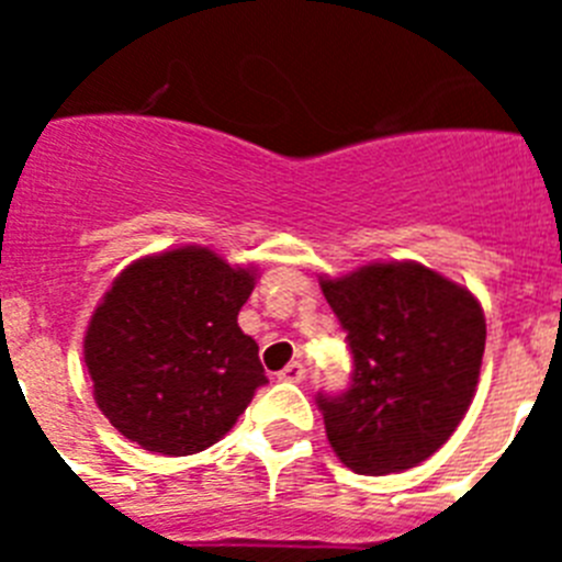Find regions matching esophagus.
Listing matches in <instances>:
<instances>
[{
	"label": "esophagus",
	"instance_id": "obj_1",
	"mask_svg": "<svg viewBox=\"0 0 562 562\" xmlns=\"http://www.w3.org/2000/svg\"><path fill=\"white\" fill-rule=\"evenodd\" d=\"M306 376L304 362H290L284 371H278V380L281 382H301Z\"/></svg>",
	"mask_w": 562,
	"mask_h": 562
}]
</instances>
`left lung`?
Here are the masks:
<instances>
[{
  "label": "left lung",
  "instance_id": "8db88e82",
  "mask_svg": "<svg viewBox=\"0 0 562 562\" xmlns=\"http://www.w3.org/2000/svg\"><path fill=\"white\" fill-rule=\"evenodd\" d=\"M321 290L355 357L349 389L317 394L331 450L360 475L422 464L475 396L486 340L481 304L416 261L321 278Z\"/></svg>",
  "mask_w": 562,
  "mask_h": 562
}]
</instances>
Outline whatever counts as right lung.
<instances>
[{"label": "right lung", "instance_id": "add662e5", "mask_svg": "<svg viewBox=\"0 0 562 562\" xmlns=\"http://www.w3.org/2000/svg\"><path fill=\"white\" fill-rule=\"evenodd\" d=\"M256 270L207 247L137 258L103 295L83 337L98 408L117 434L160 456L211 448L267 385L238 329Z\"/></svg>", "mask_w": 562, "mask_h": 562}]
</instances>
